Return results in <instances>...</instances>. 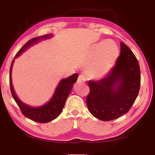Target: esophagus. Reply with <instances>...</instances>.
<instances>
[{
  "label": "esophagus",
  "instance_id": "esophagus-1",
  "mask_svg": "<svg viewBox=\"0 0 155 155\" xmlns=\"http://www.w3.org/2000/svg\"><path fill=\"white\" fill-rule=\"evenodd\" d=\"M86 82V77L85 75L81 74L78 78V83H85Z\"/></svg>",
  "mask_w": 155,
  "mask_h": 155
}]
</instances>
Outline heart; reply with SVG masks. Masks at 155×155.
Here are the masks:
<instances>
[{
	"label": "heart",
	"mask_w": 155,
	"mask_h": 155,
	"mask_svg": "<svg viewBox=\"0 0 155 155\" xmlns=\"http://www.w3.org/2000/svg\"><path fill=\"white\" fill-rule=\"evenodd\" d=\"M119 57V49L110 40L101 41L91 48L89 54L88 75L94 78H102L111 71Z\"/></svg>",
	"instance_id": "b5f03b06"
}]
</instances>
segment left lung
I'll return each instance as SVG.
<instances>
[{"instance_id":"obj_1","label":"left lung","mask_w":155,"mask_h":155,"mask_svg":"<svg viewBox=\"0 0 155 155\" xmlns=\"http://www.w3.org/2000/svg\"><path fill=\"white\" fill-rule=\"evenodd\" d=\"M116 64L103 79L88 82L87 105L91 115L103 121L115 120L127 113L138 96L141 74L137 58L120 42Z\"/></svg>"}]
</instances>
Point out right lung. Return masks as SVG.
<instances>
[{
  "label": "right lung",
  "mask_w": 155,
  "mask_h": 155,
  "mask_svg": "<svg viewBox=\"0 0 155 155\" xmlns=\"http://www.w3.org/2000/svg\"><path fill=\"white\" fill-rule=\"evenodd\" d=\"M52 37H53V34L51 33L48 34V35L38 37V38H33L32 40L28 41L18 52L16 55L14 57V59L13 60L11 68H10L9 83L13 98L15 100V103L18 104V105L19 106L21 111L25 117L32 120L33 121L40 123L51 122L52 120L57 118L61 114L62 110L64 107L65 101H66L67 98L72 90L73 85H74L75 82H77L78 77V74L75 73V74L70 76L68 78L61 79L54 91L53 95H52V98L49 100V101L41 106L32 107L23 103L15 94L12 84V67L13 65H14L15 59L20 56L23 52L27 51L28 48H29L31 46L35 45V44H37L43 40H49V39L52 38Z\"/></svg>",
  "instance_id": "obj_1"
}]
</instances>
